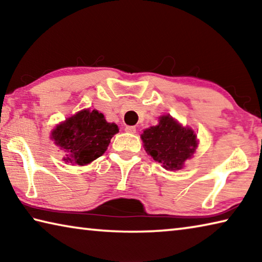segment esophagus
Wrapping results in <instances>:
<instances>
[{
    "instance_id": "obj_1",
    "label": "esophagus",
    "mask_w": 262,
    "mask_h": 262,
    "mask_svg": "<svg viewBox=\"0 0 262 262\" xmlns=\"http://www.w3.org/2000/svg\"><path fill=\"white\" fill-rule=\"evenodd\" d=\"M125 130L127 133H130V134H135V133H136V127L135 126H126Z\"/></svg>"
}]
</instances>
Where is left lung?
<instances>
[{"label":"left lung","mask_w":262,"mask_h":262,"mask_svg":"<svg viewBox=\"0 0 262 262\" xmlns=\"http://www.w3.org/2000/svg\"><path fill=\"white\" fill-rule=\"evenodd\" d=\"M141 137L145 151L167 170L183 167L196 148L194 132L181 127L170 115L159 118L158 125L145 129Z\"/></svg>","instance_id":"1"}]
</instances>
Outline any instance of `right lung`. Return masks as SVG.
I'll return each mask as SVG.
<instances>
[{
	"label": "right lung",
	"mask_w": 262,
	"mask_h": 262,
	"mask_svg": "<svg viewBox=\"0 0 262 262\" xmlns=\"http://www.w3.org/2000/svg\"><path fill=\"white\" fill-rule=\"evenodd\" d=\"M119 132L98 111L84 110L53 130V140L66 150L63 161L85 165L103 155L111 139Z\"/></svg>",
	"instance_id": "obj_1"
}]
</instances>
